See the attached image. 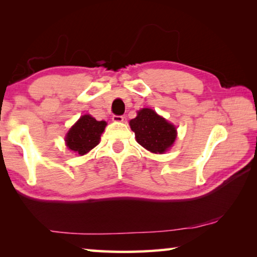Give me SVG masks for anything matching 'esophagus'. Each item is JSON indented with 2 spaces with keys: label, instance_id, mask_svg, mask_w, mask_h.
I'll return each instance as SVG.
<instances>
[{
  "label": "esophagus",
  "instance_id": "1",
  "mask_svg": "<svg viewBox=\"0 0 257 257\" xmlns=\"http://www.w3.org/2000/svg\"><path fill=\"white\" fill-rule=\"evenodd\" d=\"M123 119L124 118L122 115H113V118H112V120L114 121V122H122Z\"/></svg>",
  "mask_w": 257,
  "mask_h": 257
}]
</instances>
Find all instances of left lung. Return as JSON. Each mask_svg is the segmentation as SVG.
I'll list each match as a JSON object with an SVG mask.
<instances>
[{"label":"left lung","instance_id":"left-lung-1","mask_svg":"<svg viewBox=\"0 0 257 257\" xmlns=\"http://www.w3.org/2000/svg\"><path fill=\"white\" fill-rule=\"evenodd\" d=\"M129 124L138 144L155 154L167 152L177 138L175 125L152 108L139 110L136 118L130 120Z\"/></svg>","mask_w":257,"mask_h":257}]
</instances>
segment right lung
<instances>
[{"instance_id": "add662e5", "label": "right lung", "mask_w": 257, "mask_h": 257, "mask_svg": "<svg viewBox=\"0 0 257 257\" xmlns=\"http://www.w3.org/2000/svg\"><path fill=\"white\" fill-rule=\"evenodd\" d=\"M105 127V121H97L89 114L80 116L66 135L67 147L77 154L85 155L98 144Z\"/></svg>"}]
</instances>
